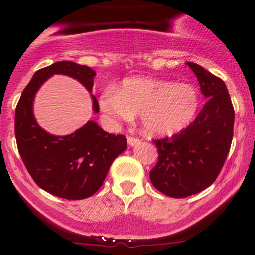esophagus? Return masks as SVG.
Wrapping results in <instances>:
<instances>
[{
  "label": "esophagus",
  "instance_id": "34e87169",
  "mask_svg": "<svg viewBox=\"0 0 255 255\" xmlns=\"http://www.w3.org/2000/svg\"><path fill=\"white\" fill-rule=\"evenodd\" d=\"M139 142H140V140L137 139V138H133V137H128L127 138V143H128V145H129V146L137 145V144H139Z\"/></svg>",
  "mask_w": 255,
  "mask_h": 255
}]
</instances>
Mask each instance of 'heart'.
Returning <instances> with one entry per match:
<instances>
[{"instance_id":"1","label":"heart","mask_w":255,"mask_h":255,"mask_svg":"<svg viewBox=\"0 0 255 255\" xmlns=\"http://www.w3.org/2000/svg\"><path fill=\"white\" fill-rule=\"evenodd\" d=\"M100 109L113 125L129 122L139 115L140 126L150 137H171L194 121L199 95L189 84L150 78H129L100 96Z\"/></svg>"}]
</instances>
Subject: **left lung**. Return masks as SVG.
<instances>
[{"label":"left lung","mask_w":255,"mask_h":255,"mask_svg":"<svg viewBox=\"0 0 255 255\" xmlns=\"http://www.w3.org/2000/svg\"><path fill=\"white\" fill-rule=\"evenodd\" d=\"M186 65L196 75L207 102L181 133L154 140L159 159L150 171L155 189L174 199L199 194L215 181L230 151L235 123L225 82L199 64Z\"/></svg>","instance_id":"left-lung-1"}]
</instances>
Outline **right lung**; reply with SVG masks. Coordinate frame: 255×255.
Wrapping results in <instances>:
<instances>
[{"label":"right lung","mask_w":255,"mask_h":255,"mask_svg":"<svg viewBox=\"0 0 255 255\" xmlns=\"http://www.w3.org/2000/svg\"><path fill=\"white\" fill-rule=\"evenodd\" d=\"M53 75L78 80L90 92L92 111H100L91 94L95 70L73 61H58L33 75L18 101L14 132L18 151L35 184L49 194L66 200L92 196L104 184L116 158L127 148L125 135L109 134L95 121L68 135H54L38 125L33 112L35 95Z\"/></svg>","instance_id":"1"}]
</instances>
